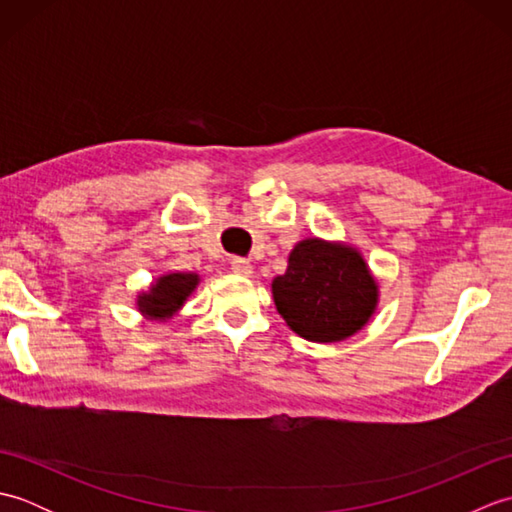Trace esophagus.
<instances>
[{
    "label": "esophagus",
    "instance_id": "obj_1",
    "mask_svg": "<svg viewBox=\"0 0 512 512\" xmlns=\"http://www.w3.org/2000/svg\"><path fill=\"white\" fill-rule=\"evenodd\" d=\"M231 270H233L235 275H239V277H248L250 273H253V266H250L248 259L235 257V259H231Z\"/></svg>",
    "mask_w": 512,
    "mask_h": 512
}]
</instances>
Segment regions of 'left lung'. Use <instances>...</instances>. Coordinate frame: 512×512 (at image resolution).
Wrapping results in <instances>:
<instances>
[{"instance_id":"8db88e82","label":"left lung","mask_w":512,"mask_h":512,"mask_svg":"<svg viewBox=\"0 0 512 512\" xmlns=\"http://www.w3.org/2000/svg\"><path fill=\"white\" fill-rule=\"evenodd\" d=\"M273 297L292 332L334 343L369 321L378 286L358 250L310 237L292 248L288 270L273 279Z\"/></svg>"}]
</instances>
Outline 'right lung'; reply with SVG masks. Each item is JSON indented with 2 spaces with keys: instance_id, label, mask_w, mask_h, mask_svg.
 I'll list each match as a JSON object with an SVG mask.
<instances>
[{
  "instance_id": "add662e5",
  "label": "right lung",
  "mask_w": 512,
  "mask_h": 512,
  "mask_svg": "<svg viewBox=\"0 0 512 512\" xmlns=\"http://www.w3.org/2000/svg\"><path fill=\"white\" fill-rule=\"evenodd\" d=\"M198 281L200 277L193 273H171L160 277L147 292L138 295V310L149 319H171L198 286Z\"/></svg>"
}]
</instances>
